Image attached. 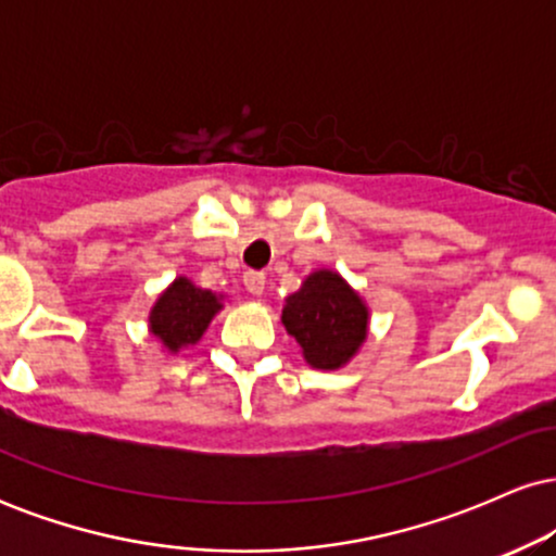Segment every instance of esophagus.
<instances>
[{
	"instance_id": "obj_1",
	"label": "esophagus",
	"mask_w": 556,
	"mask_h": 556,
	"mask_svg": "<svg viewBox=\"0 0 556 556\" xmlns=\"http://www.w3.org/2000/svg\"><path fill=\"white\" fill-rule=\"evenodd\" d=\"M242 282H245L248 292H251V295H256V298L264 295V290H266V277H264V274H261V271H245V279H242Z\"/></svg>"
}]
</instances>
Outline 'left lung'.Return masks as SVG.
<instances>
[{"label":"left lung","mask_w":556,"mask_h":556,"mask_svg":"<svg viewBox=\"0 0 556 556\" xmlns=\"http://www.w3.org/2000/svg\"><path fill=\"white\" fill-rule=\"evenodd\" d=\"M282 324L303 358L318 371H334L353 358L368 334L363 298L337 271L318 269L285 300Z\"/></svg>","instance_id":"1"}]
</instances>
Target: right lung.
<instances>
[{
	"label": "right lung",
	"instance_id": "1",
	"mask_svg": "<svg viewBox=\"0 0 556 556\" xmlns=\"http://www.w3.org/2000/svg\"><path fill=\"white\" fill-rule=\"evenodd\" d=\"M219 311L222 295L201 290L188 277H177L151 308L149 329L169 353H180L182 348L201 340Z\"/></svg>",
	"mask_w": 556,
	"mask_h": 556
}]
</instances>
